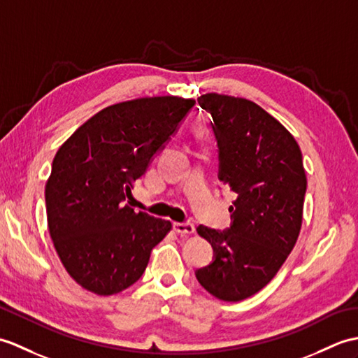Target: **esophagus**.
Here are the masks:
<instances>
[{"label":"esophagus","instance_id":"1","mask_svg":"<svg viewBox=\"0 0 358 358\" xmlns=\"http://www.w3.org/2000/svg\"><path fill=\"white\" fill-rule=\"evenodd\" d=\"M173 230H176L178 235H192L195 231V226L189 222H173Z\"/></svg>","mask_w":358,"mask_h":358}]
</instances>
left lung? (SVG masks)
Wrapping results in <instances>:
<instances>
[{"instance_id": "left-lung-1", "label": "left lung", "mask_w": 358, "mask_h": 358, "mask_svg": "<svg viewBox=\"0 0 358 358\" xmlns=\"http://www.w3.org/2000/svg\"><path fill=\"white\" fill-rule=\"evenodd\" d=\"M220 148V180L238 195L226 231L199 226L215 261L196 270L201 287L224 302L256 294L276 276L301 234L306 176L302 152L284 124L244 97L207 93Z\"/></svg>"}]
</instances>
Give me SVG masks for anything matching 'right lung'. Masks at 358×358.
Listing matches in <instances>:
<instances>
[{"label": "right lung", "instance_id": "obj_1", "mask_svg": "<svg viewBox=\"0 0 358 358\" xmlns=\"http://www.w3.org/2000/svg\"><path fill=\"white\" fill-rule=\"evenodd\" d=\"M194 105L178 96L114 103L57 149L45 182L47 224L62 265L82 288L99 296L127 289L171 231V221L136 212L124 198Z\"/></svg>", "mask_w": 358, "mask_h": 358}]
</instances>
